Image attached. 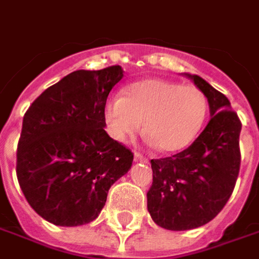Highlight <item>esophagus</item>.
I'll return each instance as SVG.
<instances>
[{
    "mask_svg": "<svg viewBox=\"0 0 259 259\" xmlns=\"http://www.w3.org/2000/svg\"><path fill=\"white\" fill-rule=\"evenodd\" d=\"M134 160H135V162H147V158H144V156H142V155H141V153H138V152H135L134 153Z\"/></svg>",
    "mask_w": 259,
    "mask_h": 259,
    "instance_id": "1",
    "label": "esophagus"
}]
</instances>
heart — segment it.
Returning a JSON list of instances; mask_svg holds the SVG:
<instances>
[{"label":"heart","instance_id":"obj_1","mask_svg":"<svg viewBox=\"0 0 259 259\" xmlns=\"http://www.w3.org/2000/svg\"><path fill=\"white\" fill-rule=\"evenodd\" d=\"M106 121L114 140L126 142L144 130L153 144L176 152L189 147L207 115V99L196 85L144 78L107 101Z\"/></svg>","mask_w":259,"mask_h":259}]
</instances>
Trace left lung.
Segmentation results:
<instances>
[{
  "instance_id": "8db88e82",
  "label": "left lung",
  "mask_w": 259,
  "mask_h": 259,
  "mask_svg": "<svg viewBox=\"0 0 259 259\" xmlns=\"http://www.w3.org/2000/svg\"><path fill=\"white\" fill-rule=\"evenodd\" d=\"M186 76L207 97L211 118L185 151L151 160L148 211L159 227L172 231L211 222L233 193L241 163V121L228 99L200 76Z\"/></svg>"
}]
</instances>
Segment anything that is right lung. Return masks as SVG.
Segmentation results:
<instances>
[{"instance_id":"1","label":"right lung","mask_w":259,"mask_h":259,"mask_svg":"<svg viewBox=\"0 0 259 259\" xmlns=\"http://www.w3.org/2000/svg\"><path fill=\"white\" fill-rule=\"evenodd\" d=\"M121 66L76 70L37 97L22 121L17 178L37 214L76 227L99 217L134 153L106 133V103Z\"/></svg>"}]
</instances>
